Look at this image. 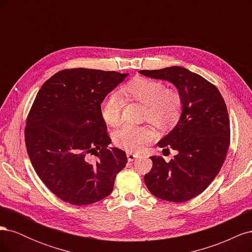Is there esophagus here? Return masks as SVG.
Wrapping results in <instances>:
<instances>
[{"instance_id":"obj_1","label":"esophagus","mask_w":252,"mask_h":252,"mask_svg":"<svg viewBox=\"0 0 252 252\" xmlns=\"http://www.w3.org/2000/svg\"><path fill=\"white\" fill-rule=\"evenodd\" d=\"M139 156L135 155V154H131V152H127V158H128V161L129 162H132L134 159L138 158Z\"/></svg>"}]
</instances>
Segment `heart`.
I'll list each match as a JSON object with an SVG mask.
<instances>
[{"label": "heart", "instance_id": "1", "mask_svg": "<svg viewBox=\"0 0 252 252\" xmlns=\"http://www.w3.org/2000/svg\"><path fill=\"white\" fill-rule=\"evenodd\" d=\"M121 94L128 101L145 105L144 120L158 129H168L178 123L183 100L177 90L166 88L162 82L146 78H135L121 88ZM125 102L119 94H110L104 98L101 113L106 123L120 126L123 122ZM155 133L148 126L125 125L114 133V141L120 147L129 151H140L144 145L150 143Z\"/></svg>", "mask_w": 252, "mask_h": 252}]
</instances>
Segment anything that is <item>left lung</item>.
I'll return each mask as SVG.
<instances>
[{"label":"left lung","mask_w":252,"mask_h":252,"mask_svg":"<svg viewBox=\"0 0 252 252\" xmlns=\"http://www.w3.org/2000/svg\"><path fill=\"white\" fill-rule=\"evenodd\" d=\"M139 72L172 83L183 100L178 124L158 143L163 154L169 149L177 154L169 162L151 157L152 168L145 174V184L158 199L191 200L210 185L226 158L230 123L224 98L213 84L180 66Z\"/></svg>","instance_id":"obj_1"}]
</instances>
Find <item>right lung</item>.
Instances as JSON below:
<instances>
[{"label": "right lung", "mask_w": 252, "mask_h": 252, "mask_svg": "<svg viewBox=\"0 0 252 252\" xmlns=\"http://www.w3.org/2000/svg\"><path fill=\"white\" fill-rule=\"evenodd\" d=\"M127 75L64 69L45 82L34 98L25 127L28 156L44 184L66 203L83 206L103 200L126 166L125 151L108 147L111 139L101 104Z\"/></svg>", "instance_id": "obj_1"}]
</instances>
